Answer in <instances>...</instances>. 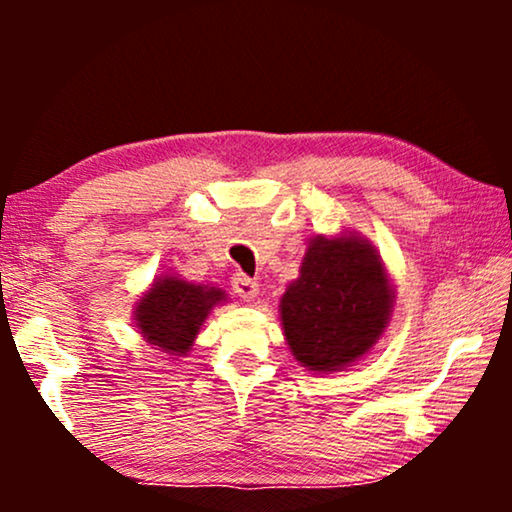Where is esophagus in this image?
Wrapping results in <instances>:
<instances>
[{"mask_svg":"<svg viewBox=\"0 0 512 512\" xmlns=\"http://www.w3.org/2000/svg\"><path fill=\"white\" fill-rule=\"evenodd\" d=\"M233 291L240 296L242 300H254L256 293H258V284L254 282V279L242 275V272H237V275H233Z\"/></svg>","mask_w":512,"mask_h":512,"instance_id":"34e87169","label":"esophagus"}]
</instances>
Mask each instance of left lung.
Masks as SVG:
<instances>
[{
  "label": "left lung",
  "instance_id": "obj_1",
  "mask_svg": "<svg viewBox=\"0 0 512 512\" xmlns=\"http://www.w3.org/2000/svg\"><path fill=\"white\" fill-rule=\"evenodd\" d=\"M391 298L387 272L370 244L317 237L279 305L293 356L321 373L356 361L382 335Z\"/></svg>",
  "mask_w": 512,
  "mask_h": 512
}]
</instances>
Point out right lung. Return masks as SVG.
<instances>
[{
	"mask_svg": "<svg viewBox=\"0 0 512 512\" xmlns=\"http://www.w3.org/2000/svg\"><path fill=\"white\" fill-rule=\"evenodd\" d=\"M226 298L223 291L165 277L139 300L137 326L146 342L170 354H186L209 310Z\"/></svg>",
	"mask_w": 512,
	"mask_h": 512,
	"instance_id": "right-lung-1",
	"label": "right lung"
}]
</instances>
